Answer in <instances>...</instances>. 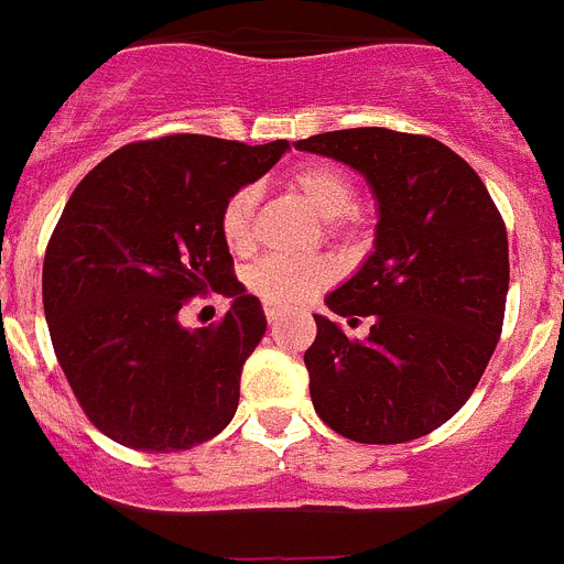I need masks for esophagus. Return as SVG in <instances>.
<instances>
[{"label":"esophagus","instance_id":"esophagus-1","mask_svg":"<svg viewBox=\"0 0 564 564\" xmlns=\"http://www.w3.org/2000/svg\"><path fill=\"white\" fill-rule=\"evenodd\" d=\"M265 318L271 322V325H276L279 318H282V311H279V307H273V305H268L265 307Z\"/></svg>","mask_w":564,"mask_h":564}]
</instances>
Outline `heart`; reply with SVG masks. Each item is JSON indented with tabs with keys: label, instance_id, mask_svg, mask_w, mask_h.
<instances>
[{
	"label": "heart",
	"instance_id": "obj_1",
	"mask_svg": "<svg viewBox=\"0 0 564 564\" xmlns=\"http://www.w3.org/2000/svg\"><path fill=\"white\" fill-rule=\"evenodd\" d=\"M291 186L296 188L333 228L350 220V208L356 200L352 181L341 169L330 163H307L291 174ZM259 192L257 186H242L231 194L223 206L220 231L228 248L237 253L253 246V214H257ZM330 279V265L318 257H288L271 253L262 257L248 271V288L271 305H293L311 296L313 291Z\"/></svg>",
	"mask_w": 564,
	"mask_h": 564
}]
</instances>
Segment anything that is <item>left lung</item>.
<instances>
[{"instance_id": "8db88e82", "label": "left lung", "mask_w": 564, "mask_h": 564, "mask_svg": "<svg viewBox=\"0 0 564 564\" xmlns=\"http://www.w3.org/2000/svg\"><path fill=\"white\" fill-rule=\"evenodd\" d=\"M296 149L361 172L378 200L376 251L325 299L350 325L372 316L370 336L313 316V410L358 443L430 435L475 392L500 338L506 223L475 169L426 134L338 129Z\"/></svg>"}]
</instances>
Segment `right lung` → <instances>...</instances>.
Segmentation results:
<instances>
[{"label": "right lung", "instance_id": "right-lung-1", "mask_svg": "<svg viewBox=\"0 0 564 564\" xmlns=\"http://www.w3.org/2000/svg\"><path fill=\"white\" fill-rule=\"evenodd\" d=\"M285 152L288 141L208 134L127 143L64 206L44 253V316L84 415L115 443L181 452L231 423L242 364L268 322L234 276L220 214ZM206 290L232 307L188 332L180 311Z\"/></svg>", "mask_w": 564, "mask_h": 564}]
</instances>
